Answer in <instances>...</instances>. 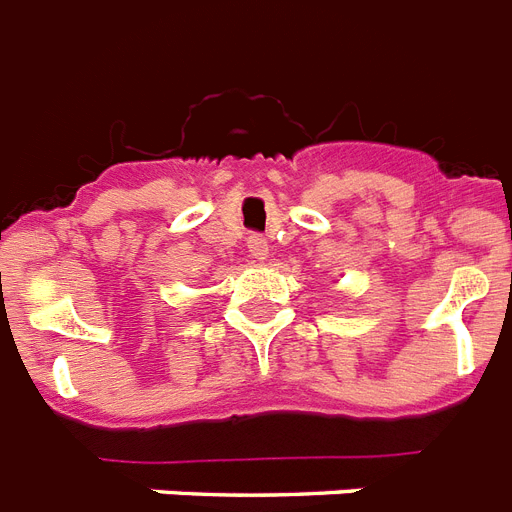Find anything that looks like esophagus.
<instances>
[{
	"instance_id": "esophagus-1",
	"label": "esophagus",
	"mask_w": 512,
	"mask_h": 512,
	"mask_svg": "<svg viewBox=\"0 0 512 512\" xmlns=\"http://www.w3.org/2000/svg\"><path fill=\"white\" fill-rule=\"evenodd\" d=\"M248 251H251L253 259H267V253H269V245L267 240H264V235H248Z\"/></svg>"
}]
</instances>
